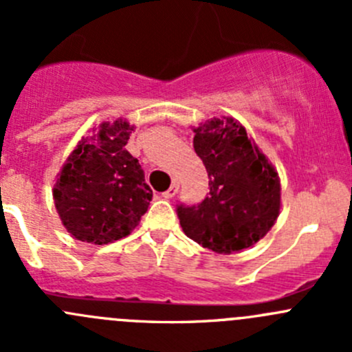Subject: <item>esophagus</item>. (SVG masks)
Segmentation results:
<instances>
[{"instance_id": "1", "label": "esophagus", "mask_w": 352, "mask_h": 352, "mask_svg": "<svg viewBox=\"0 0 352 352\" xmlns=\"http://www.w3.org/2000/svg\"><path fill=\"white\" fill-rule=\"evenodd\" d=\"M177 192H179V184L173 182L172 186H170V189H168V190H165V192H163L162 196L165 197V199H172V197H175V196H177Z\"/></svg>"}]
</instances>
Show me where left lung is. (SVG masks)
Segmentation results:
<instances>
[{"mask_svg":"<svg viewBox=\"0 0 352 352\" xmlns=\"http://www.w3.org/2000/svg\"><path fill=\"white\" fill-rule=\"evenodd\" d=\"M194 150L209 177V196L177 206L190 240L216 254H233L267 235L281 209V180L269 158L233 117L194 127Z\"/></svg>","mask_w":352,"mask_h":352,"instance_id":"obj_1","label":"left lung"}]
</instances>
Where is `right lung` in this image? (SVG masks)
<instances>
[{
    "label": "right lung",
    "instance_id": "right-lung-1",
    "mask_svg": "<svg viewBox=\"0 0 352 352\" xmlns=\"http://www.w3.org/2000/svg\"><path fill=\"white\" fill-rule=\"evenodd\" d=\"M126 119L102 122L67 156L52 189L56 211L73 239L105 245L129 235L148 211L153 190L126 150Z\"/></svg>",
    "mask_w": 352,
    "mask_h": 352
}]
</instances>
